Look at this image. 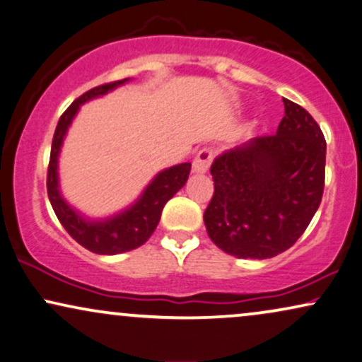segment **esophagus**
Listing matches in <instances>:
<instances>
[{
    "label": "esophagus",
    "mask_w": 362,
    "mask_h": 362,
    "mask_svg": "<svg viewBox=\"0 0 362 362\" xmlns=\"http://www.w3.org/2000/svg\"><path fill=\"white\" fill-rule=\"evenodd\" d=\"M214 152L210 148H202L199 153L195 155L194 163H192V172L194 173H205L210 168L212 163Z\"/></svg>",
    "instance_id": "obj_1"
}]
</instances>
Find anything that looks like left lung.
Returning a JSON list of instances; mask_svg holds the SVG:
<instances>
[{"mask_svg":"<svg viewBox=\"0 0 362 362\" xmlns=\"http://www.w3.org/2000/svg\"><path fill=\"white\" fill-rule=\"evenodd\" d=\"M276 135L215 157L204 214L210 240L237 259H271L304 234L324 190L326 140L308 112L282 98Z\"/></svg>","mask_w":362,"mask_h":362,"instance_id":"1","label":"left lung"}]
</instances>
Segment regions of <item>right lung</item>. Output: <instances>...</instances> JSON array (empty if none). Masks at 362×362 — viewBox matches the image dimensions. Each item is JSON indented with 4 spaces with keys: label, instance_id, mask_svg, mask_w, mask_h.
I'll return each mask as SVG.
<instances>
[{
    "label": "right lung",
    "instance_id": "right-lung-1",
    "mask_svg": "<svg viewBox=\"0 0 362 362\" xmlns=\"http://www.w3.org/2000/svg\"><path fill=\"white\" fill-rule=\"evenodd\" d=\"M128 81H132V78L97 86V88H91L80 98H76L59 118L53 135L52 155H49L47 180L48 199L58 221L80 245H83L90 252L102 255L128 252V250L144 245L157 228L165 204L187 184V178L190 173L189 162L163 168L148 182V185L141 190V194L134 202L115 214L107 215V217H88L81 210L73 207L63 197L58 172L59 153H62L63 141L66 139L73 120L78 115L81 105L95 98H102L110 91L117 90L118 86L128 83Z\"/></svg>",
    "mask_w": 362,
    "mask_h": 362
}]
</instances>
